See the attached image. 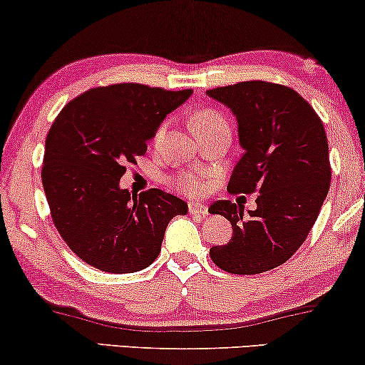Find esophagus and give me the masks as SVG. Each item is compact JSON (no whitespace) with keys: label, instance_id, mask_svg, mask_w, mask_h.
I'll use <instances>...</instances> for the list:
<instances>
[{"label":"esophagus","instance_id":"1","mask_svg":"<svg viewBox=\"0 0 365 365\" xmlns=\"http://www.w3.org/2000/svg\"><path fill=\"white\" fill-rule=\"evenodd\" d=\"M187 211H189V215L206 216L207 215V206L205 205V202H189Z\"/></svg>","mask_w":365,"mask_h":365}]
</instances>
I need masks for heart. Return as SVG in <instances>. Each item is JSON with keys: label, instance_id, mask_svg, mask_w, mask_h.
I'll return each mask as SVG.
<instances>
[{"label": "heart", "instance_id": "b5f03b06", "mask_svg": "<svg viewBox=\"0 0 365 365\" xmlns=\"http://www.w3.org/2000/svg\"><path fill=\"white\" fill-rule=\"evenodd\" d=\"M191 124H192V130L196 132V135H197L205 129H210V127L228 125V122H226V119L221 115L220 112L211 110V108H202V110L194 113ZM164 132H165V124H160L158 127V130L154 132L153 140L159 142L160 139H163ZM171 184H173V187H176L178 191H181V192L197 194V192H201L202 186H205V181H202V178L197 176V174L182 173V174H179V176L173 178Z\"/></svg>", "mask_w": 365, "mask_h": 365}]
</instances>
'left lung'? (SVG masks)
<instances>
[{
	"instance_id": "8db88e82",
	"label": "left lung",
	"mask_w": 365,
	"mask_h": 365,
	"mask_svg": "<svg viewBox=\"0 0 365 365\" xmlns=\"http://www.w3.org/2000/svg\"><path fill=\"white\" fill-rule=\"evenodd\" d=\"M236 115L243 155L231 194L259 192L257 210L215 201L212 215L231 223L230 243L212 246L217 268L257 275L280 267L304 245L329 192L330 159L324 124L300 93L280 83L248 80L207 90Z\"/></svg>"
}]
</instances>
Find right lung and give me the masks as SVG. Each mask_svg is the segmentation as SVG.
I'll return each instance as SVG.
<instances>
[{
    "label": "right lung",
    "instance_id": "1",
    "mask_svg": "<svg viewBox=\"0 0 365 365\" xmlns=\"http://www.w3.org/2000/svg\"><path fill=\"white\" fill-rule=\"evenodd\" d=\"M192 90L142 83L90 88L61 108L45 140L41 182L55 228L90 267L134 273L159 257L169 221L187 205L160 189L130 196L119 187L127 164Z\"/></svg>",
    "mask_w": 365,
    "mask_h": 365
}]
</instances>
